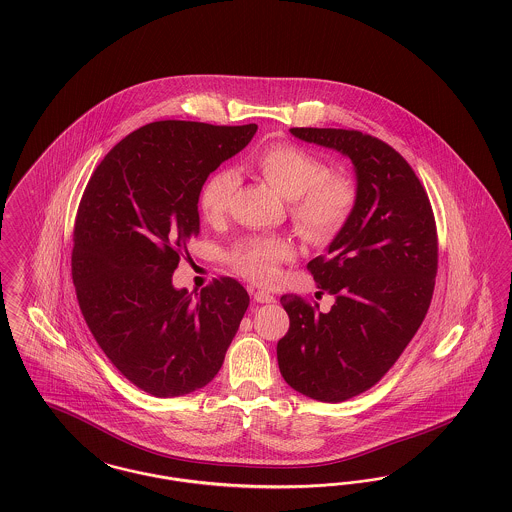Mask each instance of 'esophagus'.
Listing matches in <instances>:
<instances>
[{
	"mask_svg": "<svg viewBox=\"0 0 512 512\" xmlns=\"http://www.w3.org/2000/svg\"><path fill=\"white\" fill-rule=\"evenodd\" d=\"M253 299H255V302H259V304H270V302H276V297H274V295H270L268 291H263V289L255 291V293H253Z\"/></svg>",
	"mask_w": 512,
	"mask_h": 512,
	"instance_id": "1",
	"label": "esophagus"
}]
</instances>
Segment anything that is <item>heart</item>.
Returning a JSON list of instances; mask_svg holds the SVG:
<instances>
[{
  "instance_id": "1",
  "label": "heart",
  "mask_w": 512,
  "mask_h": 512,
  "mask_svg": "<svg viewBox=\"0 0 512 512\" xmlns=\"http://www.w3.org/2000/svg\"><path fill=\"white\" fill-rule=\"evenodd\" d=\"M251 166L270 187L291 200L295 229L316 244L333 240L350 219L357 189L352 177L327 170L314 153L293 143H270L251 157ZM238 187V174L221 168L200 189L198 204L208 221L221 219L229 210ZM295 257V247L285 238H249L232 247L229 261L236 272L259 283L272 282L278 265Z\"/></svg>"
}]
</instances>
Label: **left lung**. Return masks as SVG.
<instances>
[{"mask_svg":"<svg viewBox=\"0 0 512 512\" xmlns=\"http://www.w3.org/2000/svg\"><path fill=\"white\" fill-rule=\"evenodd\" d=\"M295 138L352 160L350 219L308 263L327 314L283 295L289 331L278 342L283 380L302 395L340 403L372 388L420 329L437 276V229L414 170L388 143L357 130L291 128Z\"/></svg>","mask_w":512,"mask_h":512,"instance_id":"obj_1","label":"left lung"}]
</instances>
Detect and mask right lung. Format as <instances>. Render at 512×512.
Segmentation results:
<instances>
[{"mask_svg":"<svg viewBox=\"0 0 512 512\" xmlns=\"http://www.w3.org/2000/svg\"><path fill=\"white\" fill-rule=\"evenodd\" d=\"M255 132L257 124H145L107 153L81 198L71 253L81 312L109 361L155 397L210 384L246 314L249 295L236 280L193 297L172 274L200 232L204 181Z\"/></svg>","mask_w":512,"mask_h":512,"instance_id":"1","label":"right lung"}]
</instances>
